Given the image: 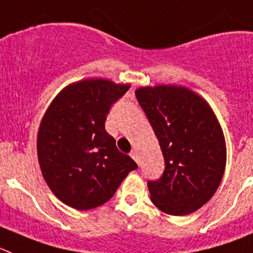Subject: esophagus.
Listing matches in <instances>:
<instances>
[{
    "mask_svg": "<svg viewBox=\"0 0 253 253\" xmlns=\"http://www.w3.org/2000/svg\"><path fill=\"white\" fill-rule=\"evenodd\" d=\"M130 156L132 157L133 159H135V162L139 163V156H137V152H136V150H132V152L130 153Z\"/></svg>",
    "mask_w": 253,
    "mask_h": 253,
    "instance_id": "34e87169",
    "label": "esophagus"
}]
</instances>
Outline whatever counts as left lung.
Returning a JSON list of instances; mask_svg holds the SVG:
<instances>
[{"label": "left lung", "mask_w": 253, "mask_h": 253, "mask_svg": "<svg viewBox=\"0 0 253 253\" xmlns=\"http://www.w3.org/2000/svg\"><path fill=\"white\" fill-rule=\"evenodd\" d=\"M135 95L165 158L162 176L148 180L152 202L173 216L197 211L217 190L226 163L224 135L215 113L185 87H141Z\"/></svg>", "instance_id": "left-lung-1"}]
</instances>
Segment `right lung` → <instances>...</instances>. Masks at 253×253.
<instances>
[{"mask_svg":"<svg viewBox=\"0 0 253 253\" xmlns=\"http://www.w3.org/2000/svg\"><path fill=\"white\" fill-rule=\"evenodd\" d=\"M130 88L107 80L69 84L48 107L38 130L42 175L61 202L91 210L108 202L137 165L105 130L110 108Z\"/></svg>","mask_w":253,"mask_h":253,"instance_id":"add662e5","label":"right lung"}]
</instances>
